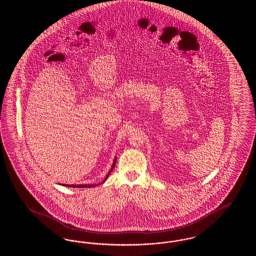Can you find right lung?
Wrapping results in <instances>:
<instances>
[{
	"label": "right lung",
	"instance_id": "1",
	"mask_svg": "<svg viewBox=\"0 0 256 256\" xmlns=\"http://www.w3.org/2000/svg\"><path fill=\"white\" fill-rule=\"evenodd\" d=\"M116 158H114V162H113L112 168L110 169V172H108V176H106V178L104 180V182H102L98 183V184H102V183H104V182H106V178H108V176H110V172H112L113 168H114V166H115V163H116ZM65 186H68V187H78V188H84V187L86 188H86H87V187H93V186H96V184H86V185H84V184H82V185H80V184H78V185H69V184H67V185H65Z\"/></svg>",
	"mask_w": 256,
	"mask_h": 256
}]
</instances>
